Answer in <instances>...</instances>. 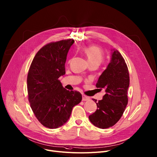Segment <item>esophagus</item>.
Segmentation results:
<instances>
[{
  "label": "esophagus",
  "instance_id": "34e87169",
  "mask_svg": "<svg viewBox=\"0 0 157 157\" xmlns=\"http://www.w3.org/2000/svg\"><path fill=\"white\" fill-rule=\"evenodd\" d=\"M89 99H90V98L88 96L82 94V101H88Z\"/></svg>",
  "mask_w": 157,
  "mask_h": 157
}]
</instances>
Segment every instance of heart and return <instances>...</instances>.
Here are the masks:
<instances>
[{"label": "heart", "instance_id": "obj_1", "mask_svg": "<svg viewBox=\"0 0 157 157\" xmlns=\"http://www.w3.org/2000/svg\"><path fill=\"white\" fill-rule=\"evenodd\" d=\"M86 54L89 63H98L100 64L103 59V52L99 48L94 46H90L83 49Z\"/></svg>", "mask_w": 157, "mask_h": 157}]
</instances>
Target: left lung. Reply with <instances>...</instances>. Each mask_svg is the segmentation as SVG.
I'll list each match as a JSON object with an SVG mask.
<instances>
[{"label":"left lung","mask_w":157,"mask_h":157,"mask_svg":"<svg viewBox=\"0 0 157 157\" xmlns=\"http://www.w3.org/2000/svg\"><path fill=\"white\" fill-rule=\"evenodd\" d=\"M111 60L99 77L96 86L104 89L106 94L96 102V111L89 116L95 126L105 129L115 125L121 118L128 104L127 91L130 84L128 67L121 54L111 49Z\"/></svg>","instance_id":"obj_1"}]
</instances>
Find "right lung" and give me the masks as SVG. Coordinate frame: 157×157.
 Returning a JSON list of instances; mask_svg holds the SVG:
<instances>
[{"label":"right lung","instance_id":"obj_1","mask_svg":"<svg viewBox=\"0 0 157 157\" xmlns=\"http://www.w3.org/2000/svg\"><path fill=\"white\" fill-rule=\"evenodd\" d=\"M73 39L51 42L36 54L27 75V92L32 110L39 121L55 129L69 120L81 94L63 88L58 78L65 75L67 52Z\"/></svg>","mask_w":157,"mask_h":157}]
</instances>
